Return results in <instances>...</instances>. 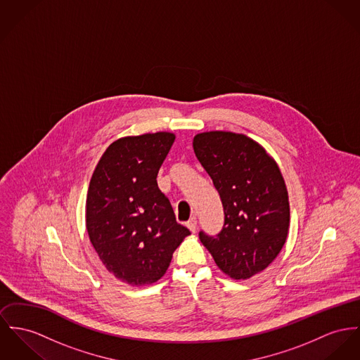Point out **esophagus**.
<instances>
[{
  "label": "esophagus",
  "instance_id": "34e87169",
  "mask_svg": "<svg viewBox=\"0 0 360 360\" xmlns=\"http://www.w3.org/2000/svg\"><path fill=\"white\" fill-rule=\"evenodd\" d=\"M186 226H188V229L192 231V233H195V230H197V219L195 218H191L188 223H186Z\"/></svg>",
  "mask_w": 360,
  "mask_h": 360
}]
</instances>
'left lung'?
<instances>
[{
    "label": "left lung",
    "mask_w": 360,
    "mask_h": 360,
    "mask_svg": "<svg viewBox=\"0 0 360 360\" xmlns=\"http://www.w3.org/2000/svg\"><path fill=\"white\" fill-rule=\"evenodd\" d=\"M193 149L224 211L221 233L200 231V241L226 276L240 281L262 273L289 231V197L277 162L255 139L231 131L198 133Z\"/></svg>",
    "instance_id": "1"
}]
</instances>
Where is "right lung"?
Instances as JSON below:
<instances>
[{
	"instance_id": "1",
	"label": "right lung",
	"mask_w": 360,
	"mask_h": 360,
	"mask_svg": "<svg viewBox=\"0 0 360 360\" xmlns=\"http://www.w3.org/2000/svg\"><path fill=\"white\" fill-rule=\"evenodd\" d=\"M175 141L168 131L113 141L91 175L86 229L113 277L131 286L158 282L174 250L191 234L158 186V172Z\"/></svg>"
}]
</instances>
